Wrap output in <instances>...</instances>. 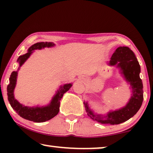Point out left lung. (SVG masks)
Returning <instances> with one entry per match:
<instances>
[{
  "mask_svg": "<svg viewBox=\"0 0 153 153\" xmlns=\"http://www.w3.org/2000/svg\"><path fill=\"white\" fill-rule=\"evenodd\" d=\"M110 66H115L124 79L130 85L131 97L123 107L110 111L106 115L95 113L89 107L88 102H84L87 115L94 121L102 124L117 125L125 122L136 115L143 102V84L140 77V66L134 52L127 46H120L108 62Z\"/></svg>",
  "mask_w": 153,
  "mask_h": 153,
  "instance_id": "8db88e82",
  "label": "left lung"
}]
</instances>
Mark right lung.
<instances>
[{"label":"right lung","mask_w":153,"mask_h":153,"mask_svg":"<svg viewBox=\"0 0 153 153\" xmlns=\"http://www.w3.org/2000/svg\"><path fill=\"white\" fill-rule=\"evenodd\" d=\"M55 45L53 42H42L36 43L28 48L27 53L25 55H21L17 59V62L19 64V67L17 71H13L11 76H10L9 84L7 86V96H8V100L11 105V107L13 108L20 117L25 119L27 120L32 121L33 122H45V121L51 120L52 118L57 115L59 111L60 107V100L63 97V94L70 89L72 86V84H65L63 86H61L56 92L55 94L52 98L50 103L45 106H36V107H28L21 104L15 99L14 97V90L16 86L17 77L18 71L20 67L22 66L27 59L32 55L33 51L40 50L45 47H53Z\"/></svg>","instance_id":"obj_1"}]
</instances>
